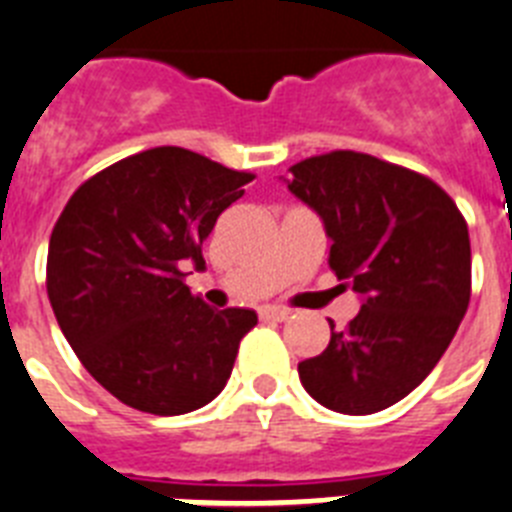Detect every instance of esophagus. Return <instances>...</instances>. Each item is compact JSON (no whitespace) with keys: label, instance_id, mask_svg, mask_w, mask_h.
Returning <instances> with one entry per match:
<instances>
[{"label":"esophagus","instance_id":"1","mask_svg":"<svg viewBox=\"0 0 512 512\" xmlns=\"http://www.w3.org/2000/svg\"><path fill=\"white\" fill-rule=\"evenodd\" d=\"M287 316H290V311H285V308H277V306L259 308L261 322H285Z\"/></svg>","mask_w":512,"mask_h":512}]
</instances>
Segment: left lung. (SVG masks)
Here are the masks:
<instances>
[{
    "label": "left lung",
    "instance_id": "left-lung-1",
    "mask_svg": "<svg viewBox=\"0 0 512 512\" xmlns=\"http://www.w3.org/2000/svg\"><path fill=\"white\" fill-rule=\"evenodd\" d=\"M287 190L322 219L329 269L361 295V311L324 353L298 363L316 403L348 416L413 392L453 342L471 301L463 214L429 177L356 151L290 167Z\"/></svg>",
    "mask_w": 512,
    "mask_h": 512
}]
</instances>
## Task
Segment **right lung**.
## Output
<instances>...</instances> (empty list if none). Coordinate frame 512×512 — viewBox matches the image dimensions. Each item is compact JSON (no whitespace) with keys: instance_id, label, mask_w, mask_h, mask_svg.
<instances>
[{"instance_id":"add662e5","label":"right lung","mask_w":512,"mask_h":512,"mask_svg":"<svg viewBox=\"0 0 512 512\" xmlns=\"http://www.w3.org/2000/svg\"><path fill=\"white\" fill-rule=\"evenodd\" d=\"M251 172L177 146L141 151L80 185L49 240L46 293L88 374L117 400L180 416L225 390L259 316L206 306L185 285Z\"/></svg>"}]
</instances>
